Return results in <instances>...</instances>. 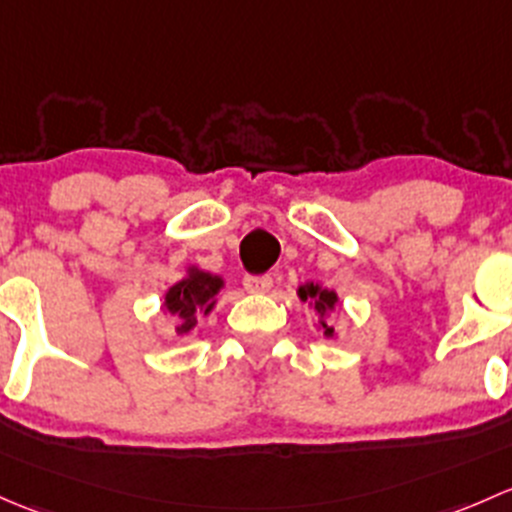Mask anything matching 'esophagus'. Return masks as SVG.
I'll list each match as a JSON object with an SVG mask.
<instances>
[{
  "label": "esophagus",
  "instance_id": "esophagus-1",
  "mask_svg": "<svg viewBox=\"0 0 512 512\" xmlns=\"http://www.w3.org/2000/svg\"><path fill=\"white\" fill-rule=\"evenodd\" d=\"M271 286H273V278L268 276V273H263V276L246 273L244 276V288L251 293H266V291H271Z\"/></svg>",
  "mask_w": 512,
  "mask_h": 512
}]
</instances>
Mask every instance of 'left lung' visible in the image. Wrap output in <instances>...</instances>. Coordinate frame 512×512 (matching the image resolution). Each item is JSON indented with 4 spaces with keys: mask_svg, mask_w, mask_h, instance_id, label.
<instances>
[{
    "mask_svg": "<svg viewBox=\"0 0 512 512\" xmlns=\"http://www.w3.org/2000/svg\"><path fill=\"white\" fill-rule=\"evenodd\" d=\"M298 295L303 300H313L315 308H318V313H325L328 308H333L337 303V295L333 291H323L320 286H315V283H308V286H300L298 288ZM325 328V335H333V328H328V325L323 323Z\"/></svg>",
    "mask_w": 512,
    "mask_h": 512,
    "instance_id": "1",
    "label": "left lung"
}]
</instances>
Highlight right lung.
<instances>
[{
  "label": "right lung",
  "instance_id": "1",
  "mask_svg": "<svg viewBox=\"0 0 512 512\" xmlns=\"http://www.w3.org/2000/svg\"><path fill=\"white\" fill-rule=\"evenodd\" d=\"M219 288L221 278L204 271H194L192 276L184 278V281H179L177 286L170 288L165 305L167 310H170V315L177 318V333H189V330L194 328L199 310H204V315L212 310Z\"/></svg>",
  "mask_w": 512,
  "mask_h": 512
}]
</instances>
